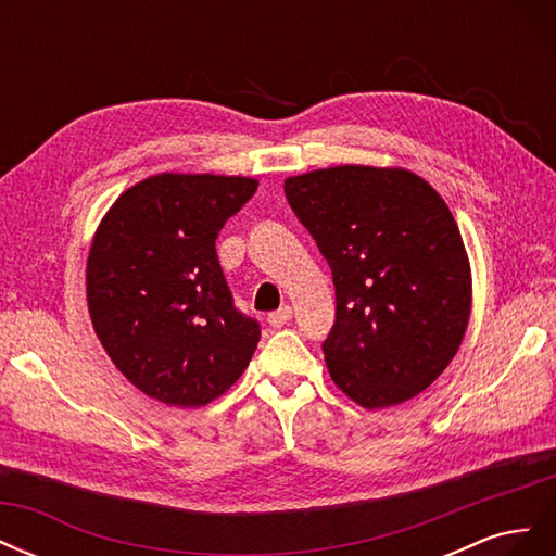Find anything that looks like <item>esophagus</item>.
<instances>
[{
  "instance_id": "1",
  "label": "esophagus",
  "mask_w": 556,
  "mask_h": 556,
  "mask_svg": "<svg viewBox=\"0 0 556 556\" xmlns=\"http://www.w3.org/2000/svg\"><path fill=\"white\" fill-rule=\"evenodd\" d=\"M292 319V308L290 306H280L278 311H274V313H268V317H266V323L271 325L274 329H280V327H285Z\"/></svg>"
}]
</instances>
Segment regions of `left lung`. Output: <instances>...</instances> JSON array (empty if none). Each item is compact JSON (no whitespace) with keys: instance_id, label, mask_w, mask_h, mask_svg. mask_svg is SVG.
Returning a JSON list of instances; mask_svg holds the SVG:
<instances>
[{"instance_id":"left-lung-1","label":"left lung","mask_w":556,"mask_h":556,"mask_svg":"<svg viewBox=\"0 0 556 556\" xmlns=\"http://www.w3.org/2000/svg\"><path fill=\"white\" fill-rule=\"evenodd\" d=\"M285 197L333 276L331 380L368 410L427 390L470 315V266L441 194L406 169L345 164L288 178Z\"/></svg>"}]
</instances>
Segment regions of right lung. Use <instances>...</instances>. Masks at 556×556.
Here are the masks:
<instances>
[{
	"label": "right lung",
	"mask_w": 556,
	"mask_h": 556,
	"mask_svg": "<svg viewBox=\"0 0 556 556\" xmlns=\"http://www.w3.org/2000/svg\"><path fill=\"white\" fill-rule=\"evenodd\" d=\"M243 176L160 174L117 197L88 257L92 327L121 374L199 408L239 380L260 323L233 306L215 239L255 194Z\"/></svg>",
	"instance_id": "obj_1"
}]
</instances>
